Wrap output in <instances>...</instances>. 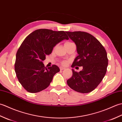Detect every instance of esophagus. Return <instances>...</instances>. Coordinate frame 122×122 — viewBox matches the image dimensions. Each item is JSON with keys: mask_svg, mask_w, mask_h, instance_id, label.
Returning a JSON list of instances; mask_svg holds the SVG:
<instances>
[{"mask_svg": "<svg viewBox=\"0 0 122 122\" xmlns=\"http://www.w3.org/2000/svg\"><path fill=\"white\" fill-rule=\"evenodd\" d=\"M60 70H65L66 68H63V67H60Z\"/></svg>", "mask_w": 122, "mask_h": 122, "instance_id": "esophagus-1", "label": "esophagus"}]
</instances>
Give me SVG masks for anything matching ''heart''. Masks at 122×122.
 <instances>
[{
  "label": "heart",
  "mask_w": 122,
  "mask_h": 122,
  "mask_svg": "<svg viewBox=\"0 0 122 122\" xmlns=\"http://www.w3.org/2000/svg\"><path fill=\"white\" fill-rule=\"evenodd\" d=\"M66 43H70V42H66ZM68 61H66V60L63 61L61 62L62 65H63V66H66L67 64H68Z\"/></svg>",
  "instance_id": "b5f03b06"
}]
</instances>
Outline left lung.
Wrapping results in <instances>:
<instances>
[{"label":"left lung","mask_w":122,"mask_h":122,"mask_svg":"<svg viewBox=\"0 0 122 122\" xmlns=\"http://www.w3.org/2000/svg\"><path fill=\"white\" fill-rule=\"evenodd\" d=\"M69 38L76 43L78 56L72 68L83 66L79 72L72 69V76L67 84L77 92L87 93L97 87L107 71L108 59L104 46L97 38L83 31H66Z\"/></svg>","instance_id":"obj_1"}]
</instances>
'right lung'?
<instances>
[{
  "instance_id": "add662e5",
  "label": "right lung",
  "mask_w": 122,
  "mask_h": 122,
  "mask_svg": "<svg viewBox=\"0 0 122 122\" xmlns=\"http://www.w3.org/2000/svg\"><path fill=\"white\" fill-rule=\"evenodd\" d=\"M69 38L63 31L40 29L25 38L17 52L15 64L20 83L30 93H37L49 86L60 69L56 65L46 68L42 61L56 44Z\"/></svg>"
}]
</instances>
